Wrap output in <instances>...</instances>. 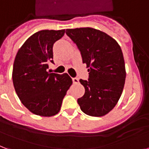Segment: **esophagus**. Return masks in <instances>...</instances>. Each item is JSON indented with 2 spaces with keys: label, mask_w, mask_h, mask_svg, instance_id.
<instances>
[{
  "label": "esophagus",
  "mask_w": 149,
  "mask_h": 149,
  "mask_svg": "<svg viewBox=\"0 0 149 149\" xmlns=\"http://www.w3.org/2000/svg\"><path fill=\"white\" fill-rule=\"evenodd\" d=\"M72 81H73L74 84H77V83L79 82V80H78V78H72Z\"/></svg>",
  "instance_id": "esophagus-1"
}]
</instances>
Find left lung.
Segmentation results:
<instances>
[{"instance_id":"obj_1","label":"left lung","mask_w":149,"mask_h":149,"mask_svg":"<svg viewBox=\"0 0 149 149\" xmlns=\"http://www.w3.org/2000/svg\"><path fill=\"white\" fill-rule=\"evenodd\" d=\"M66 34L76 43L89 72L88 81L80 79L85 91L78 103L87 115L104 116L124 89L126 70L121 48L113 38L93 28L68 29Z\"/></svg>"}]
</instances>
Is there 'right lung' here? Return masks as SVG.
<instances>
[{"label":"right lung","mask_w":149,"mask_h":149,"mask_svg":"<svg viewBox=\"0 0 149 149\" xmlns=\"http://www.w3.org/2000/svg\"><path fill=\"white\" fill-rule=\"evenodd\" d=\"M65 29L41 30L25 41L16 54L12 81L21 102L31 113L52 116L61 110L62 101L72 85L67 73L47 71L53 61V46Z\"/></svg>","instance_id":"1"}]
</instances>
